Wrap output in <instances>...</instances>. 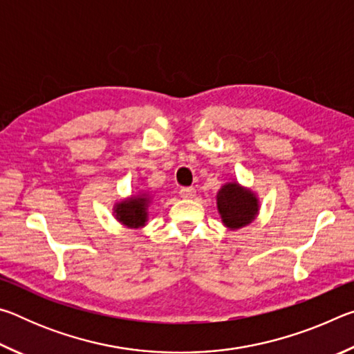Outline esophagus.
Here are the masks:
<instances>
[{
    "mask_svg": "<svg viewBox=\"0 0 354 354\" xmlns=\"http://www.w3.org/2000/svg\"><path fill=\"white\" fill-rule=\"evenodd\" d=\"M179 195H181L183 198H194L195 189L194 187H181L179 189Z\"/></svg>",
    "mask_w": 354,
    "mask_h": 354,
    "instance_id": "34e87169",
    "label": "esophagus"
}]
</instances>
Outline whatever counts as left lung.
<instances>
[{"mask_svg": "<svg viewBox=\"0 0 354 354\" xmlns=\"http://www.w3.org/2000/svg\"><path fill=\"white\" fill-rule=\"evenodd\" d=\"M217 206L223 223L237 230L251 223L257 214V200L248 190H243L237 184H226L217 195Z\"/></svg>", "mask_w": 354, "mask_h": 354, "instance_id": "8db88e82", "label": "left lung"}]
</instances>
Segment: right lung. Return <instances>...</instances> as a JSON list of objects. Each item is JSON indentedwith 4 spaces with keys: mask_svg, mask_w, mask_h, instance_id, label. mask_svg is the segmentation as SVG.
<instances>
[{
    "mask_svg": "<svg viewBox=\"0 0 354 354\" xmlns=\"http://www.w3.org/2000/svg\"><path fill=\"white\" fill-rule=\"evenodd\" d=\"M147 198H133L117 206V218L129 227H139L147 221Z\"/></svg>",
    "mask_w": 354,
    "mask_h": 354,
    "instance_id": "right-lung-1",
    "label": "right lung"
}]
</instances>
